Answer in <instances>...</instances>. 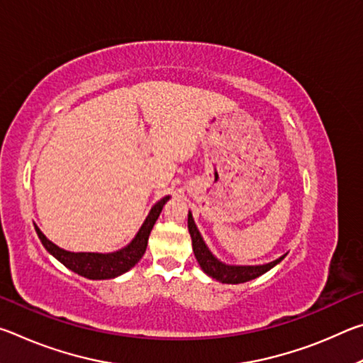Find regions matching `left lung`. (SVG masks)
Listing matches in <instances>:
<instances>
[{
  "mask_svg": "<svg viewBox=\"0 0 363 363\" xmlns=\"http://www.w3.org/2000/svg\"><path fill=\"white\" fill-rule=\"evenodd\" d=\"M187 225H189L190 237H192L194 255L196 257V261H199L201 270H203L206 275H210L211 279L220 281V284L237 285V284H245V281L253 280L256 277H259V275L266 274L267 270H270L274 266H277V264L286 256L284 255L280 256L279 259L267 264H259V266H233V264H225L223 261H219L218 257L211 253L210 248L206 247L200 230L196 229L194 216L190 211H189Z\"/></svg>",
  "mask_w": 363,
  "mask_h": 363,
  "instance_id": "obj_1",
  "label": "left lung"
}]
</instances>
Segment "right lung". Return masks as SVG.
<instances>
[{
  "instance_id": "1",
  "label": "right lung",
  "mask_w": 363,
  "mask_h": 363,
  "mask_svg": "<svg viewBox=\"0 0 363 363\" xmlns=\"http://www.w3.org/2000/svg\"><path fill=\"white\" fill-rule=\"evenodd\" d=\"M168 200L169 195L163 196L162 200H158L157 203L152 206L149 214H147V218L143 225H140L136 237H134L125 248L112 251V253H83V251L82 253H73V251L59 248L57 245L48 240L38 225H35V230L38 233V238L48 253L56 257L59 262H62L67 269H70L75 274L89 280L115 279L133 269L139 262L140 257L144 256L150 230L153 229V224L157 223L160 213H162L163 206Z\"/></svg>"
}]
</instances>
